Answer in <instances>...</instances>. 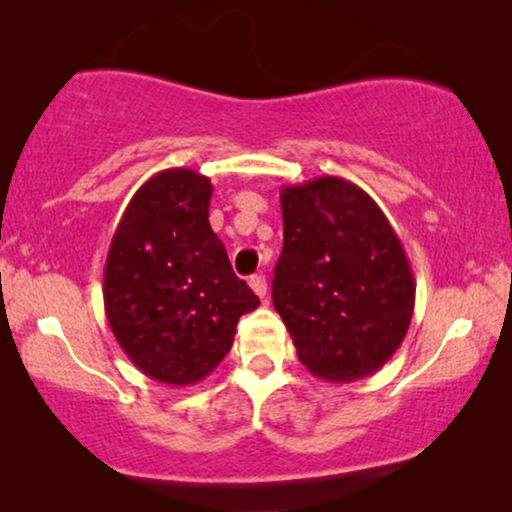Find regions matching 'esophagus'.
I'll return each mask as SVG.
<instances>
[{
    "instance_id": "esophagus-1",
    "label": "esophagus",
    "mask_w": 512,
    "mask_h": 512,
    "mask_svg": "<svg viewBox=\"0 0 512 512\" xmlns=\"http://www.w3.org/2000/svg\"><path fill=\"white\" fill-rule=\"evenodd\" d=\"M249 286L254 289V293L258 298H265V293H268V284H265V277L263 275H254L249 279Z\"/></svg>"
}]
</instances>
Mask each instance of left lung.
<instances>
[{"mask_svg": "<svg viewBox=\"0 0 512 512\" xmlns=\"http://www.w3.org/2000/svg\"><path fill=\"white\" fill-rule=\"evenodd\" d=\"M284 249L272 303L298 359L326 382L380 370L408 333L415 277L380 205L352 181L314 177L279 191Z\"/></svg>", "mask_w": 512, "mask_h": 512, "instance_id": "1", "label": "left lung"}]
</instances>
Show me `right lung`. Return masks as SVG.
<instances>
[{
  "label": "right lung",
  "mask_w": 512,
  "mask_h": 512,
  "mask_svg": "<svg viewBox=\"0 0 512 512\" xmlns=\"http://www.w3.org/2000/svg\"><path fill=\"white\" fill-rule=\"evenodd\" d=\"M212 193L188 167L153 174L125 207L104 265L111 333L146 377L172 387L205 380L242 314L261 305L209 226Z\"/></svg>",
  "instance_id": "obj_1"
}]
</instances>
